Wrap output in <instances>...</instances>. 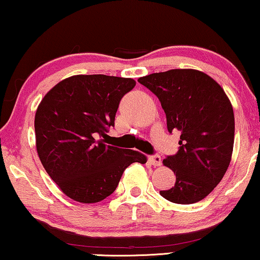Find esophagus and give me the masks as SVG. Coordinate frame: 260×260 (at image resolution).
I'll return each mask as SVG.
<instances>
[{"mask_svg":"<svg viewBox=\"0 0 260 260\" xmlns=\"http://www.w3.org/2000/svg\"><path fill=\"white\" fill-rule=\"evenodd\" d=\"M149 162H150L154 167H159L162 165V158L159 155H152L149 156Z\"/></svg>","mask_w":260,"mask_h":260,"instance_id":"obj_1","label":"esophagus"}]
</instances>
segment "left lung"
<instances>
[{
  "label": "left lung",
  "mask_w": 260,
  "mask_h": 260,
  "mask_svg": "<svg viewBox=\"0 0 260 260\" xmlns=\"http://www.w3.org/2000/svg\"><path fill=\"white\" fill-rule=\"evenodd\" d=\"M138 81L157 95L169 133L181 134L177 154L163 159L175 174V184L159 194L174 204L201 201L222 180L232 158L234 113L229 97L198 70H169Z\"/></svg>",
  "instance_id": "obj_1"
}]
</instances>
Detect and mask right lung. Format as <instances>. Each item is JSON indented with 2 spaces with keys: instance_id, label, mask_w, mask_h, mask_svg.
<instances>
[{
  "instance_id": "1",
  "label": "right lung",
  "mask_w": 260,
  "mask_h": 260,
  "mask_svg": "<svg viewBox=\"0 0 260 260\" xmlns=\"http://www.w3.org/2000/svg\"><path fill=\"white\" fill-rule=\"evenodd\" d=\"M135 85L131 78L78 74L56 84L39 104L34 120L39 158L72 200L81 204L104 200L115 191L131 163L147 162L141 152L113 147L106 141L120 99Z\"/></svg>"
}]
</instances>
